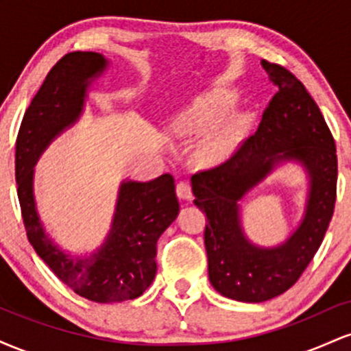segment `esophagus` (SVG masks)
<instances>
[{"mask_svg": "<svg viewBox=\"0 0 351 351\" xmlns=\"http://www.w3.org/2000/svg\"><path fill=\"white\" fill-rule=\"evenodd\" d=\"M176 195H178L181 199H191V184H189L186 180L178 181V183H176Z\"/></svg>", "mask_w": 351, "mask_h": 351, "instance_id": "34e87169", "label": "esophagus"}]
</instances>
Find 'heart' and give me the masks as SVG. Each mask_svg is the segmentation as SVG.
Returning a JSON list of instances; mask_svg holds the SVG:
<instances>
[{
  "instance_id": "1",
  "label": "heart",
  "mask_w": 351,
  "mask_h": 351,
  "mask_svg": "<svg viewBox=\"0 0 351 351\" xmlns=\"http://www.w3.org/2000/svg\"><path fill=\"white\" fill-rule=\"evenodd\" d=\"M236 100V94L231 90L216 88V90L206 92L196 97L183 112L175 117L173 130L178 135H195L213 128L226 119L229 112L234 108ZM247 125L249 120L239 115L209 132L201 145L204 158L211 162L226 158L241 142L247 130Z\"/></svg>"
}]
</instances>
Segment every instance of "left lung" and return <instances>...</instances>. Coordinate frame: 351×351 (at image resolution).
I'll return each instance as SVG.
<instances>
[{"instance_id":"left-lung-1","label":"left lung","mask_w":351,"mask_h":351,"mask_svg":"<svg viewBox=\"0 0 351 351\" xmlns=\"http://www.w3.org/2000/svg\"><path fill=\"white\" fill-rule=\"evenodd\" d=\"M277 92L256 134L229 158L193 175L195 204L206 213L204 245L213 287L239 302H264L291 289L324 241L337 199V147L307 88L280 64L263 60ZM300 159L313 188L306 219L284 246L259 250L245 239L237 203L280 159Z\"/></svg>"}]
</instances>
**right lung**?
<instances>
[{
  "label": "right lung",
  "instance_id": "obj_1",
  "mask_svg": "<svg viewBox=\"0 0 351 351\" xmlns=\"http://www.w3.org/2000/svg\"><path fill=\"white\" fill-rule=\"evenodd\" d=\"M97 52H69L44 79L23 117L16 138V183L26 234L38 256L60 280L84 299L112 304L136 299L156 274V243L178 216L175 178L127 181L107 243L86 259L60 252L44 234L33 199V165L59 132L77 119L88 79L106 69Z\"/></svg>",
  "mask_w": 351,
  "mask_h": 351
}]
</instances>
